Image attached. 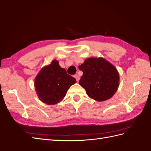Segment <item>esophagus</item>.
<instances>
[{
    "label": "esophagus",
    "instance_id": "obj_1",
    "mask_svg": "<svg viewBox=\"0 0 151 151\" xmlns=\"http://www.w3.org/2000/svg\"><path fill=\"white\" fill-rule=\"evenodd\" d=\"M74 78H76V81H79V80L80 78H79V76L78 74L75 75V76H74Z\"/></svg>",
    "mask_w": 151,
    "mask_h": 151
}]
</instances>
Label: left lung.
Listing matches in <instances>:
<instances>
[{
    "mask_svg": "<svg viewBox=\"0 0 151 151\" xmlns=\"http://www.w3.org/2000/svg\"><path fill=\"white\" fill-rule=\"evenodd\" d=\"M79 68L83 72L79 83L94 100L106 101L117 91L119 73L115 67L104 58H88Z\"/></svg>",
    "mask_w": 151,
    "mask_h": 151,
    "instance_id": "1",
    "label": "left lung"
}]
</instances>
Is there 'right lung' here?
Instances as JSON below:
<instances>
[{
	"label": "right lung",
	"instance_id": "add662e5",
	"mask_svg": "<svg viewBox=\"0 0 151 151\" xmlns=\"http://www.w3.org/2000/svg\"><path fill=\"white\" fill-rule=\"evenodd\" d=\"M76 83V79L68 74L57 60H53L36 76L35 86L39 99L42 102L54 105L63 99L70 86Z\"/></svg>",
	"mask_w": 151,
	"mask_h": 151
}]
</instances>
